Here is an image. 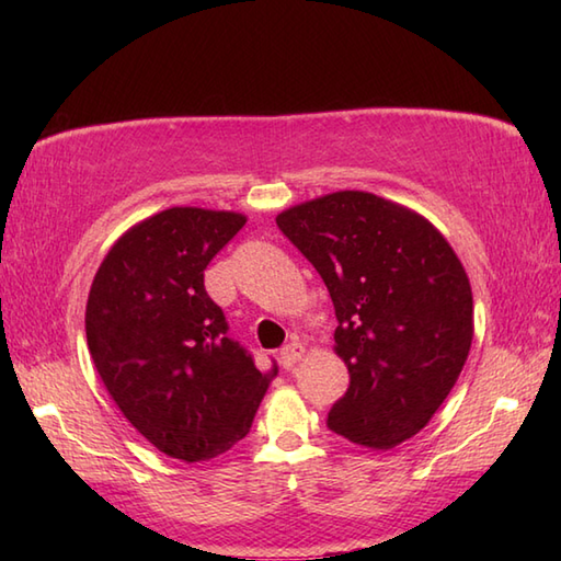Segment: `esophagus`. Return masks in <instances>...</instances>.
I'll return each instance as SVG.
<instances>
[{
    "instance_id": "1",
    "label": "esophagus",
    "mask_w": 561,
    "mask_h": 561,
    "mask_svg": "<svg viewBox=\"0 0 561 561\" xmlns=\"http://www.w3.org/2000/svg\"><path fill=\"white\" fill-rule=\"evenodd\" d=\"M306 354V347L299 342V340H291L289 344H284L282 352H279V362L284 368H294L296 364H299L304 359Z\"/></svg>"
}]
</instances>
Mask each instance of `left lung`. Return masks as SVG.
Segmentation results:
<instances>
[{"label": "left lung", "instance_id": "8db88e82", "mask_svg": "<svg viewBox=\"0 0 561 561\" xmlns=\"http://www.w3.org/2000/svg\"><path fill=\"white\" fill-rule=\"evenodd\" d=\"M335 306V354L350 388L328 426L388 450L428 424L456 386L474 335L472 289L456 250L414 209L340 190L277 214Z\"/></svg>", "mask_w": 561, "mask_h": 561}]
</instances>
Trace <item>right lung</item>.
Masks as SVG:
<instances>
[{
	"label": "right lung",
	"instance_id": "right-lung-1",
	"mask_svg": "<svg viewBox=\"0 0 561 561\" xmlns=\"http://www.w3.org/2000/svg\"><path fill=\"white\" fill-rule=\"evenodd\" d=\"M241 211L171 207L117 238L93 277L87 342L117 408L161 453L221 456L255 420L277 364L260 371L226 337L205 291L211 257L243 229Z\"/></svg>",
	"mask_w": 561,
	"mask_h": 561
}]
</instances>
